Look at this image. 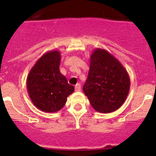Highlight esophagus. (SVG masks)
Returning <instances> with one entry per match:
<instances>
[{
  "instance_id": "1",
  "label": "esophagus",
  "mask_w": 156,
  "mask_h": 156,
  "mask_svg": "<svg viewBox=\"0 0 156 156\" xmlns=\"http://www.w3.org/2000/svg\"><path fill=\"white\" fill-rule=\"evenodd\" d=\"M81 90V86L80 83H77L76 85L75 86V90L76 91H80Z\"/></svg>"
}]
</instances>
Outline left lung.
Wrapping results in <instances>:
<instances>
[{
    "label": "left lung",
    "mask_w": 156,
    "mask_h": 156,
    "mask_svg": "<svg viewBox=\"0 0 156 156\" xmlns=\"http://www.w3.org/2000/svg\"><path fill=\"white\" fill-rule=\"evenodd\" d=\"M129 86V74L120 62L106 50L96 48L83 87L94 109L101 113L119 109L127 98Z\"/></svg>",
    "instance_id": "obj_1"
}]
</instances>
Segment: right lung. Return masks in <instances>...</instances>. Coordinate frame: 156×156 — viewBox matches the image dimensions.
Segmentation results:
<instances>
[{"instance_id":"1","label":"right lung","mask_w":156,"mask_h":156,"mask_svg":"<svg viewBox=\"0 0 156 156\" xmlns=\"http://www.w3.org/2000/svg\"><path fill=\"white\" fill-rule=\"evenodd\" d=\"M59 51L44 54L29 73L27 87L32 102L46 112H55L66 105L67 98L74 91L59 69Z\"/></svg>"}]
</instances>
